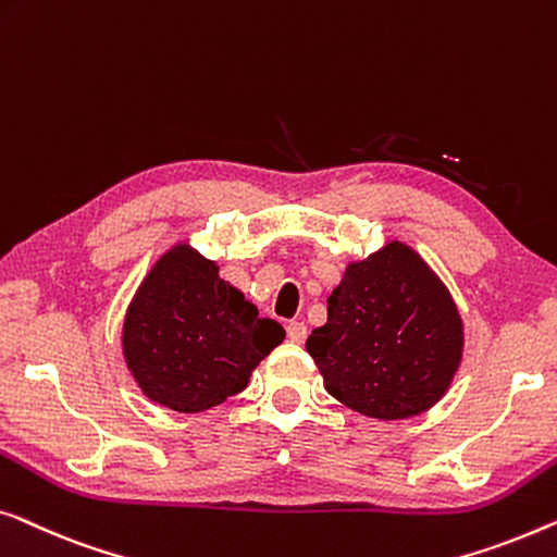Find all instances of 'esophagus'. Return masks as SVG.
Instances as JSON below:
<instances>
[{
  "mask_svg": "<svg viewBox=\"0 0 557 557\" xmlns=\"http://www.w3.org/2000/svg\"><path fill=\"white\" fill-rule=\"evenodd\" d=\"M287 338L297 343V346H302L305 338H308V327H305V323H289L287 325Z\"/></svg>",
  "mask_w": 557,
  "mask_h": 557,
  "instance_id": "esophagus-1",
  "label": "esophagus"
}]
</instances>
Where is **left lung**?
Wrapping results in <instances>:
<instances>
[{
    "label": "left lung",
    "mask_w": 557,
    "mask_h": 557,
    "mask_svg": "<svg viewBox=\"0 0 557 557\" xmlns=\"http://www.w3.org/2000/svg\"><path fill=\"white\" fill-rule=\"evenodd\" d=\"M327 394L363 417L396 421L449 391L465 325L449 289L404 242L350 262L327 297V323L305 343Z\"/></svg>",
    "instance_id": "1"
}]
</instances>
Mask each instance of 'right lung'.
<instances>
[{
    "label": "right lung",
    "instance_id": "1",
    "mask_svg": "<svg viewBox=\"0 0 557 557\" xmlns=\"http://www.w3.org/2000/svg\"><path fill=\"white\" fill-rule=\"evenodd\" d=\"M285 341L277 320L219 277L189 242L166 249L123 318L125 366L153 404L199 413L247 388L264 356Z\"/></svg>",
    "mask_w": 557,
    "mask_h": 557
}]
</instances>
